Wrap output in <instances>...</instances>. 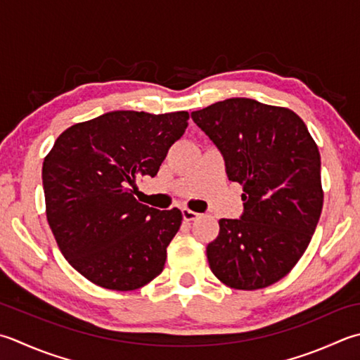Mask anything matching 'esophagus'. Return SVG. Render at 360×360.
<instances>
[{
    "instance_id": "esophagus-1",
    "label": "esophagus",
    "mask_w": 360,
    "mask_h": 360,
    "mask_svg": "<svg viewBox=\"0 0 360 360\" xmlns=\"http://www.w3.org/2000/svg\"><path fill=\"white\" fill-rule=\"evenodd\" d=\"M200 217V214L193 212V210L190 209H182V218H184V221H193L196 218Z\"/></svg>"
}]
</instances>
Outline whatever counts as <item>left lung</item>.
<instances>
[{"label": "left lung", "instance_id": "obj_1", "mask_svg": "<svg viewBox=\"0 0 360 360\" xmlns=\"http://www.w3.org/2000/svg\"><path fill=\"white\" fill-rule=\"evenodd\" d=\"M243 186V214L221 218L210 270L237 290L278 283L304 255L323 207L321 159L304 122L285 108L229 98L192 112Z\"/></svg>", "mask_w": 360, "mask_h": 360}]
</instances>
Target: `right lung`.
I'll use <instances>...</instances> for the list:
<instances>
[{
  "instance_id": "1",
  "label": "right lung",
  "mask_w": 360,
  "mask_h": 360,
  "mask_svg": "<svg viewBox=\"0 0 360 360\" xmlns=\"http://www.w3.org/2000/svg\"><path fill=\"white\" fill-rule=\"evenodd\" d=\"M188 112L114 110L63 131L44 160L46 218L63 257L91 283L128 292L162 273L179 209L134 198L139 176L158 174Z\"/></svg>"
}]
</instances>
